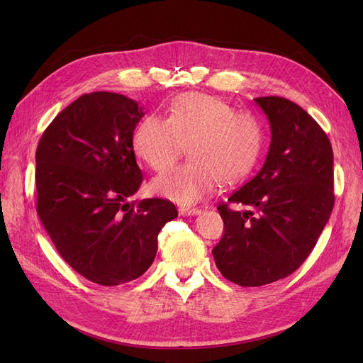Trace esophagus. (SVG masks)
Listing matches in <instances>:
<instances>
[{
	"label": "esophagus",
	"instance_id": "esophagus-1",
	"mask_svg": "<svg viewBox=\"0 0 363 363\" xmlns=\"http://www.w3.org/2000/svg\"><path fill=\"white\" fill-rule=\"evenodd\" d=\"M179 213L182 216H194V215L201 213V211H200V208H196V207H180Z\"/></svg>",
	"mask_w": 363,
	"mask_h": 363
}]
</instances>
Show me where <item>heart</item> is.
<instances>
[{
  "label": "heart",
  "instance_id": "obj_1",
  "mask_svg": "<svg viewBox=\"0 0 363 363\" xmlns=\"http://www.w3.org/2000/svg\"><path fill=\"white\" fill-rule=\"evenodd\" d=\"M188 144L189 160L152 180L151 191L179 204L211 195L221 180L233 184L255 168L263 148L259 118L207 94H183L168 118L150 115L138 124L133 150L151 169L164 171L180 159Z\"/></svg>",
  "mask_w": 363,
  "mask_h": 363
}]
</instances>
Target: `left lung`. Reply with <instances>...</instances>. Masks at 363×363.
I'll return each instance as SVG.
<instances>
[{"mask_svg":"<svg viewBox=\"0 0 363 363\" xmlns=\"http://www.w3.org/2000/svg\"><path fill=\"white\" fill-rule=\"evenodd\" d=\"M255 101L271 128L268 156L256 177L218 206L224 235L212 250L223 276L247 288L298 269L335 204L333 150L320 124L286 98ZM230 203L247 208L233 211Z\"/></svg>","mask_w":363,"mask_h":363,"instance_id":"8db88e82","label":"left lung"}]
</instances>
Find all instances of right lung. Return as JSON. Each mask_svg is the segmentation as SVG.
I'll use <instances>...</instances> for the list:
<instances>
[{
	"label": "right lung",
	"instance_id": "1",
	"mask_svg": "<svg viewBox=\"0 0 363 363\" xmlns=\"http://www.w3.org/2000/svg\"><path fill=\"white\" fill-rule=\"evenodd\" d=\"M144 115L125 95L84 94L52 119L36 150L40 223L63 260L103 286L140 277L162 227L179 215L163 199L128 201L142 183L133 131Z\"/></svg>",
	"mask_w": 363,
	"mask_h": 363
}]
</instances>
